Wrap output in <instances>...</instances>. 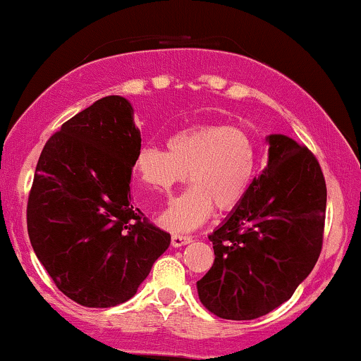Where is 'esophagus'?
<instances>
[{
	"mask_svg": "<svg viewBox=\"0 0 361 361\" xmlns=\"http://www.w3.org/2000/svg\"><path fill=\"white\" fill-rule=\"evenodd\" d=\"M190 241H192V238H190V235H181V234H173L171 235V244L175 247L185 246V244H188Z\"/></svg>",
	"mask_w": 361,
	"mask_h": 361,
	"instance_id": "obj_1",
	"label": "esophagus"
}]
</instances>
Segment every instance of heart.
<instances>
[{"label": "heart", "mask_w": 361, "mask_h": 361, "mask_svg": "<svg viewBox=\"0 0 361 361\" xmlns=\"http://www.w3.org/2000/svg\"><path fill=\"white\" fill-rule=\"evenodd\" d=\"M168 151L146 146L134 159L137 181L147 190L171 192L188 175L192 186L175 198L159 222L176 233L202 226L214 207L233 210L250 192L256 169V147L250 135L226 123H205L176 132Z\"/></svg>", "instance_id": "obj_1"}]
</instances>
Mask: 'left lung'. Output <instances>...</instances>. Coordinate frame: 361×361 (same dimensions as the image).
I'll return each mask as SVG.
<instances>
[{"label": "left lung", "instance_id": "left-lung-1", "mask_svg": "<svg viewBox=\"0 0 361 361\" xmlns=\"http://www.w3.org/2000/svg\"><path fill=\"white\" fill-rule=\"evenodd\" d=\"M268 164L244 200L209 239L212 268L197 281L200 302L222 319L250 321L293 295L317 263L326 219V181L316 156L271 134Z\"/></svg>", "mask_w": 361, "mask_h": 361}]
</instances>
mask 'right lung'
Masks as SVG:
<instances>
[{
    "label": "right lung",
    "mask_w": 361,
    "mask_h": 361,
    "mask_svg": "<svg viewBox=\"0 0 361 361\" xmlns=\"http://www.w3.org/2000/svg\"><path fill=\"white\" fill-rule=\"evenodd\" d=\"M139 149L132 105L111 94L62 123L37 163L28 238L56 287L85 307L134 297L171 243L132 205Z\"/></svg>",
    "instance_id": "add662e5"
}]
</instances>
